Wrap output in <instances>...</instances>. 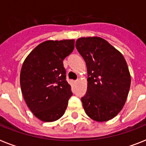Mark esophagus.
Wrapping results in <instances>:
<instances>
[{
  "mask_svg": "<svg viewBox=\"0 0 146 146\" xmlns=\"http://www.w3.org/2000/svg\"><path fill=\"white\" fill-rule=\"evenodd\" d=\"M78 82H79V80H73V83H74V85H76V84H77Z\"/></svg>",
  "mask_w": 146,
  "mask_h": 146,
  "instance_id": "1",
  "label": "esophagus"
}]
</instances>
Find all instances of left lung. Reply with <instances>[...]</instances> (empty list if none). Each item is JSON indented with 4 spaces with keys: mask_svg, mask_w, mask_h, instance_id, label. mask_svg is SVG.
I'll use <instances>...</instances> for the list:
<instances>
[{
    "mask_svg": "<svg viewBox=\"0 0 146 146\" xmlns=\"http://www.w3.org/2000/svg\"><path fill=\"white\" fill-rule=\"evenodd\" d=\"M76 47L88 72L86 93L81 98L85 111L96 121L111 120L122 110L129 93L131 78L127 62L102 38H80Z\"/></svg>",
    "mask_w": 146,
    "mask_h": 146,
    "instance_id": "1",
    "label": "left lung"
}]
</instances>
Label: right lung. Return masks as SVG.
<instances>
[{"label":"right lung","mask_w":146,"mask_h":146,"mask_svg":"<svg viewBox=\"0 0 146 146\" xmlns=\"http://www.w3.org/2000/svg\"><path fill=\"white\" fill-rule=\"evenodd\" d=\"M73 49V39L46 41L38 44L23 64L22 93L29 108L42 121L61 117L73 96L63 60Z\"/></svg>","instance_id":"obj_1"}]
</instances>
